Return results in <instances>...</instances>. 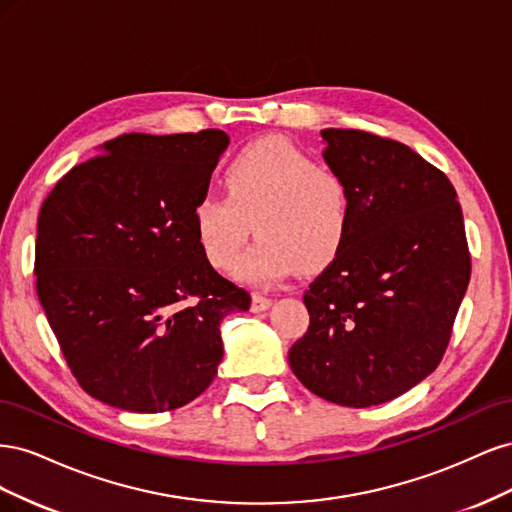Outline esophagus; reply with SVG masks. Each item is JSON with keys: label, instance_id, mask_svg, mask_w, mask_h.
Returning a JSON list of instances; mask_svg holds the SVG:
<instances>
[{"label": "esophagus", "instance_id": "obj_1", "mask_svg": "<svg viewBox=\"0 0 512 512\" xmlns=\"http://www.w3.org/2000/svg\"><path fill=\"white\" fill-rule=\"evenodd\" d=\"M273 305V299L265 297V294L260 292H254L252 294V312L258 314V312H265V309H269Z\"/></svg>", "mask_w": 512, "mask_h": 512}]
</instances>
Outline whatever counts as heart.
<instances>
[{"instance_id": "heart-1", "label": "heart", "mask_w": 512, "mask_h": 512, "mask_svg": "<svg viewBox=\"0 0 512 512\" xmlns=\"http://www.w3.org/2000/svg\"><path fill=\"white\" fill-rule=\"evenodd\" d=\"M226 196L196 200L192 220L200 250L215 269H232L252 230L237 277L267 286L294 267L331 262L348 235L350 194L342 175L284 138H265L237 153L224 173Z\"/></svg>"}]
</instances>
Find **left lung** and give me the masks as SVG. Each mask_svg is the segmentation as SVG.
Returning <instances> with one entry per match:
<instances>
[{
    "instance_id": "8db88e82",
    "label": "left lung",
    "mask_w": 512,
    "mask_h": 512,
    "mask_svg": "<svg viewBox=\"0 0 512 512\" xmlns=\"http://www.w3.org/2000/svg\"><path fill=\"white\" fill-rule=\"evenodd\" d=\"M320 134L324 162L348 185V235L303 294L309 327L288 363L314 395L369 408L442 361L472 271L466 228L451 181L408 145Z\"/></svg>"
}]
</instances>
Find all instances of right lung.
I'll list each match as a JSON object with an SVG mask.
<instances>
[{"label":"right lung","instance_id":"1","mask_svg":"<svg viewBox=\"0 0 512 512\" xmlns=\"http://www.w3.org/2000/svg\"><path fill=\"white\" fill-rule=\"evenodd\" d=\"M228 143L222 130L123 134L44 200L38 299L74 378L102 404L145 414L190 404L218 374L222 320L250 309L192 220Z\"/></svg>","mask_w":512,"mask_h":512}]
</instances>
